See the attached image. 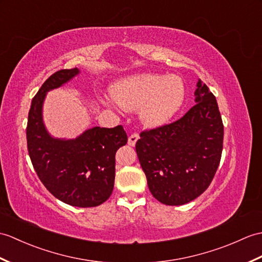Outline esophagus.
<instances>
[{"mask_svg": "<svg viewBox=\"0 0 262 262\" xmlns=\"http://www.w3.org/2000/svg\"><path fill=\"white\" fill-rule=\"evenodd\" d=\"M139 138V135L137 133H134V134H132V135L128 137V145H130V146H135V144H136V142H137V139Z\"/></svg>", "mask_w": 262, "mask_h": 262, "instance_id": "esophagus-1", "label": "esophagus"}]
</instances>
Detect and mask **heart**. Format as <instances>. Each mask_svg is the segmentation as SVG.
<instances>
[{"label": "heart", "instance_id": "obj_1", "mask_svg": "<svg viewBox=\"0 0 262 262\" xmlns=\"http://www.w3.org/2000/svg\"><path fill=\"white\" fill-rule=\"evenodd\" d=\"M112 96L124 111H139L146 125L165 124L183 105L184 82L179 76L144 74L133 76L114 86Z\"/></svg>", "mask_w": 262, "mask_h": 262}]
</instances>
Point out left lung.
<instances>
[{
	"label": "left lung",
	"instance_id": "obj_1",
	"mask_svg": "<svg viewBox=\"0 0 262 262\" xmlns=\"http://www.w3.org/2000/svg\"><path fill=\"white\" fill-rule=\"evenodd\" d=\"M195 101L183 117L143 130L136 153L153 196L182 205L211 184L223 148V123L214 95L199 80Z\"/></svg>",
	"mask_w": 262,
	"mask_h": 262
}]
</instances>
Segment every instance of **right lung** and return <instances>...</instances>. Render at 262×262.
<instances>
[{
	"mask_svg": "<svg viewBox=\"0 0 262 262\" xmlns=\"http://www.w3.org/2000/svg\"><path fill=\"white\" fill-rule=\"evenodd\" d=\"M79 72L62 69L49 77L33 97L27 125L28 151L40 181L54 198L79 208L100 205L112 195L115 154L127 143L124 127L94 128L71 141L54 139L42 123L47 91L58 88Z\"/></svg>",
	"mask_w": 262,
	"mask_h": 262,
	"instance_id": "add662e5",
	"label": "right lung"
}]
</instances>
